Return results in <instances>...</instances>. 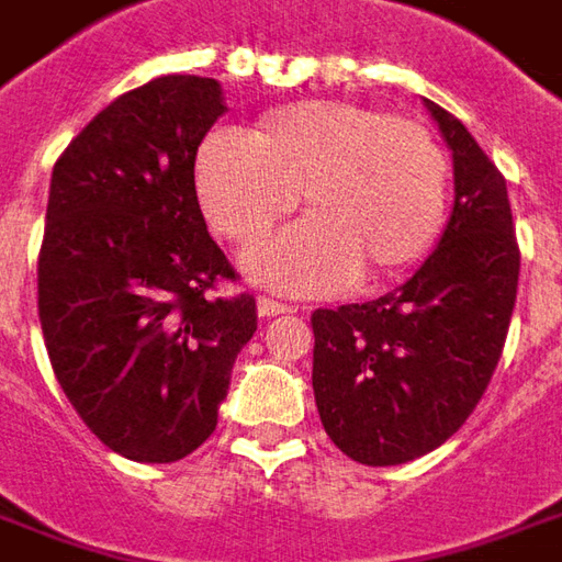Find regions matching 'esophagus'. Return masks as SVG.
I'll list each match as a JSON object with an SVG mask.
<instances>
[{"label":"esophagus","mask_w":562,"mask_h":562,"mask_svg":"<svg viewBox=\"0 0 562 562\" xmlns=\"http://www.w3.org/2000/svg\"><path fill=\"white\" fill-rule=\"evenodd\" d=\"M258 313L261 316H282V313H297V307H292V304H282V301H277V297H258Z\"/></svg>","instance_id":"34e87169"}]
</instances>
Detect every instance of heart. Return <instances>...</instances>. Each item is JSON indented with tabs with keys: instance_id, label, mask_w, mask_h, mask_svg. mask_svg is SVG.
<instances>
[{
	"instance_id": "heart-1",
	"label": "heart",
	"mask_w": 562,
	"mask_h": 562,
	"mask_svg": "<svg viewBox=\"0 0 562 562\" xmlns=\"http://www.w3.org/2000/svg\"><path fill=\"white\" fill-rule=\"evenodd\" d=\"M447 155L414 117L340 100H301L249 133H213L194 160L200 210L218 237L252 246L301 203L307 222L246 255L282 292H335L395 277L445 222Z\"/></svg>"
}]
</instances>
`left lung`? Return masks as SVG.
<instances>
[{"instance_id":"1","label":"left lung","mask_w":562,"mask_h":562,"mask_svg":"<svg viewBox=\"0 0 562 562\" xmlns=\"http://www.w3.org/2000/svg\"><path fill=\"white\" fill-rule=\"evenodd\" d=\"M453 151V215L395 292L313 310V395L328 438L362 465H402L472 417L512 325L520 249L499 167L426 100Z\"/></svg>"}]
</instances>
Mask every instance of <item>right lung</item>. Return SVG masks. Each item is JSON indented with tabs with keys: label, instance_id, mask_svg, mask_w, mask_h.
Instances as JSON below:
<instances>
[{
	"label": "right lung",
	"instance_id": "add662e5",
	"mask_svg": "<svg viewBox=\"0 0 562 562\" xmlns=\"http://www.w3.org/2000/svg\"><path fill=\"white\" fill-rule=\"evenodd\" d=\"M225 112L215 78L160 76L121 93L66 145L38 249V322L57 383L100 441L136 462L194 453L258 328L194 188Z\"/></svg>",
	"mask_w": 562,
	"mask_h": 562
}]
</instances>
